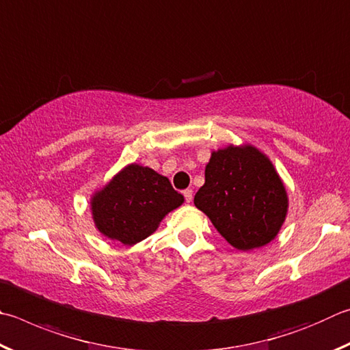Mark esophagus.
<instances>
[{"label": "esophagus", "mask_w": 350, "mask_h": 350, "mask_svg": "<svg viewBox=\"0 0 350 350\" xmlns=\"http://www.w3.org/2000/svg\"><path fill=\"white\" fill-rule=\"evenodd\" d=\"M183 197H185V202L187 203L191 202L193 200V189H189V188L183 189Z\"/></svg>", "instance_id": "obj_1"}]
</instances>
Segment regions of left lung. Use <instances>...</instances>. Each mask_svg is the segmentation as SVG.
I'll use <instances>...</instances> for the list:
<instances>
[{
  "label": "left lung",
  "instance_id": "8db88e82",
  "mask_svg": "<svg viewBox=\"0 0 350 350\" xmlns=\"http://www.w3.org/2000/svg\"><path fill=\"white\" fill-rule=\"evenodd\" d=\"M228 243L241 251L260 247L277 236L288 197L269 159L254 147H228L213 153L205 185L194 196Z\"/></svg>",
  "mask_w": 350,
  "mask_h": 350
}]
</instances>
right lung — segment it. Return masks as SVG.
<instances>
[{
    "label": "right lung",
    "instance_id": "1",
    "mask_svg": "<svg viewBox=\"0 0 350 350\" xmlns=\"http://www.w3.org/2000/svg\"><path fill=\"white\" fill-rule=\"evenodd\" d=\"M183 196L165 176L130 165L92 200L98 230L111 240L135 245L156 231L165 214L182 205Z\"/></svg>",
    "mask_w": 350,
    "mask_h": 350
}]
</instances>
